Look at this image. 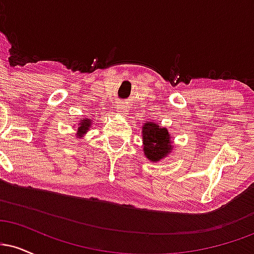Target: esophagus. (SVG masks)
<instances>
[{"instance_id":"34e87169","label":"esophagus","mask_w":254,"mask_h":254,"mask_svg":"<svg viewBox=\"0 0 254 254\" xmlns=\"http://www.w3.org/2000/svg\"><path fill=\"white\" fill-rule=\"evenodd\" d=\"M117 112L121 116H125V115H127V106H125V105H119V106L117 107Z\"/></svg>"}]
</instances>
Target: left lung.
<instances>
[{"label": "left lung", "instance_id": "1", "mask_svg": "<svg viewBox=\"0 0 254 254\" xmlns=\"http://www.w3.org/2000/svg\"><path fill=\"white\" fill-rule=\"evenodd\" d=\"M144 156L151 162H159L173 150V141L167 127H160L156 122H145L142 125Z\"/></svg>", "mask_w": 254, "mask_h": 254}]
</instances>
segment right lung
<instances>
[{
    "mask_svg": "<svg viewBox=\"0 0 254 254\" xmlns=\"http://www.w3.org/2000/svg\"><path fill=\"white\" fill-rule=\"evenodd\" d=\"M92 122L93 119H90L88 117H83L80 119L76 127V138L81 139L84 135H86L87 131H89L90 127H92Z\"/></svg>",
    "mask_w": 254,
    "mask_h": 254,
    "instance_id": "add662e5",
    "label": "right lung"
}]
</instances>
